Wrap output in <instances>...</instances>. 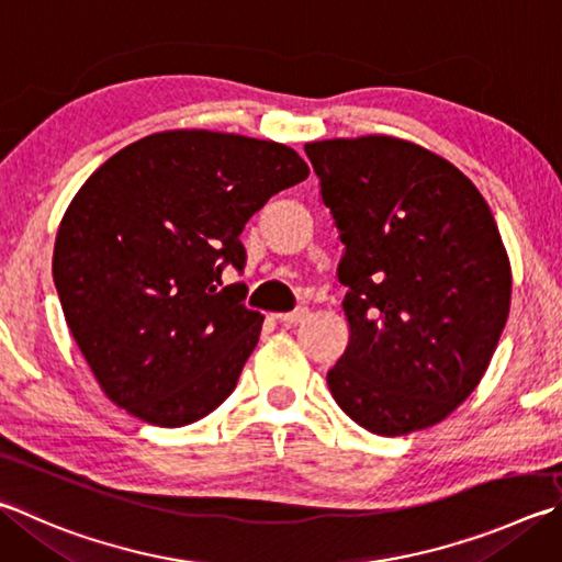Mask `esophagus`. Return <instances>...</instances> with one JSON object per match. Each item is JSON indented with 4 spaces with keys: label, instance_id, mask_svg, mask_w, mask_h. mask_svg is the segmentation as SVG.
I'll use <instances>...</instances> for the list:
<instances>
[{
    "label": "esophagus",
    "instance_id": "1",
    "mask_svg": "<svg viewBox=\"0 0 562 562\" xmlns=\"http://www.w3.org/2000/svg\"><path fill=\"white\" fill-rule=\"evenodd\" d=\"M304 316H307V310L304 307H300V310H294V312H280V314H274V319L278 322H282V324H300Z\"/></svg>",
    "mask_w": 562,
    "mask_h": 562
}]
</instances>
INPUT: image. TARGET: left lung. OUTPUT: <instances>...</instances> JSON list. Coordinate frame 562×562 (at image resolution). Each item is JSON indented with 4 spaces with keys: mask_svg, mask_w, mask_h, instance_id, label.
Masks as SVG:
<instances>
[{
    "mask_svg": "<svg viewBox=\"0 0 562 562\" xmlns=\"http://www.w3.org/2000/svg\"><path fill=\"white\" fill-rule=\"evenodd\" d=\"M344 255L349 346L326 383L363 430L445 420L488 369L512 307V262L492 209L450 161L363 135L304 145Z\"/></svg>",
    "mask_w": 562,
    "mask_h": 562,
    "instance_id": "left-lung-1",
    "label": "left lung"
}]
</instances>
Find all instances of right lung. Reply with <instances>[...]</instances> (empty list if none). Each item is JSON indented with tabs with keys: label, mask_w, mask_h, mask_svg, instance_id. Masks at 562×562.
<instances>
[{
	"label": "right lung",
	"mask_w": 562,
	"mask_h": 562,
	"mask_svg": "<svg viewBox=\"0 0 562 562\" xmlns=\"http://www.w3.org/2000/svg\"><path fill=\"white\" fill-rule=\"evenodd\" d=\"M310 177L288 145L167 130L88 177L54 246L68 329L103 393L157 427L206 417L238 383L265 316L240 304V233L270 196Z\"/></svg>",
	"instance_id": "1"
}]
</instances>
